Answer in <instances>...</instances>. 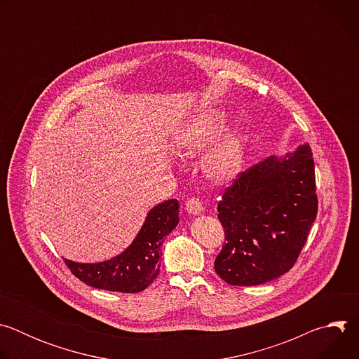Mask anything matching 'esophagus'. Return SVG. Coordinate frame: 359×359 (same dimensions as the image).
Masks as SVG:
<instances>
[{
	"label": "esophagus",
	"instance_id": "esophagus-1",
	"mask_svg": "<svg viewBox=\"0 0 359 359\" xmlns=\"http://www.w3.org/2000/svg\"><path fill=\"white\" fill-rule=\"evenodd\" d=\"M186 210L191 215H200L203 212V204L198 198L196 197H190L187 201H186Z\"/></svg>",
	"mask_w": 359,
	"mask_h": 359
}]
</instances>
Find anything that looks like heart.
Segmentation results:
<instances>
[{"instance_id":"b5f03b06","label":"heart","mask_w":359,"mask_h":359,"mask_svg":"<svg viewBox=\"0 0 359 359\" xmlns=\"http://www.w3.org/2000/svg\"><path fill=\"white\" fill-rule=\"evenodd\" d=\"M223 119L217 114H201L189 119L175 136L176 144L189 155L206 150L220 135ZM245 159L244 140L240 132L227 133L204 159L206 175L216 183L236 179Z\"/></svg>"}]
</instances>
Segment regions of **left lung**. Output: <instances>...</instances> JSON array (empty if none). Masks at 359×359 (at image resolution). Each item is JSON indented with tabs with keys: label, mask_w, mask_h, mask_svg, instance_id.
<instances>
[{
	"label": "left lung",
	"mask_w": 359,
	"mask_h": 359,
	"mask_svg": "<svg viewBox=\"0 0 359 359\" xmlns=\"http://www.w3.org/2000/svg\"><path fill=\"white\" fill-rule=\"evenodd\" d=\"M314 158L309 143L237 175L217 204L226 243L215 262L231 285H259L295 264L317 217Z\"/></svg>",
	"instance_id": "8db88e82"
}]
</instances>
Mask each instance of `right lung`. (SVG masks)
Returning <instances> with one entry per match:
<instances>
[{"label": "right lung", "instance_id": "obj_1", "mask_svg": "<svg viewBox=\"0 0 359 359\" xmlns=\"http://www.w3.org/2000/svg\"><path fill=\"white\" fill-rule=\"evenodd\" d=\"M177 223L179 201L166 200L147 213L139 234L122 254L95 264L65 259V264L86 285L116 292L143 291L158 277L162 244Z\"/></svg>", "mask_w": 359, "mask_h": 359}]
</instances>
